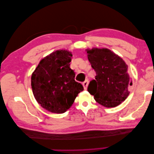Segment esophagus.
Here are the masks:
<instances>
[{
    "label": "esophagus",
    "instance_id": "esophagus-1",
    "mask_svg": "<svg viewBox=\"0 0 154 154\" xmlns=\"http://www.w3.org/2000/svg\"><path fill=\"white\" fill-rule=\"evenodd\" d=\"M82 84H83V87H84V89H87L88 84V80H86L85 82H83Z\"/></svg>",
    "mask_w": 154,
    "mask_h": 154
}]
</instances>
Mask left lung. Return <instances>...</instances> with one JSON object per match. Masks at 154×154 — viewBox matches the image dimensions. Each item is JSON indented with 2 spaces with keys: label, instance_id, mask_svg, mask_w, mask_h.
<instances>
[{
  "label": "left lung",
  "instance_id": "left-lung-1",
  "mask_svg": "<svg viewBox=\"0 0 154 154\" xmlns=\"http://www.w3.org/2000/svg\"><path fill=\"white\" fill-rule=\"evenodd\" d=\"M87 57L96 76L88 84L87 91L94 100L105 107H115L129 95L132 85L128 66L118 55L108 49H87Z\"/></svg>",
  "mask_w": 154,
  "mask_h": 154
}]
</instances>
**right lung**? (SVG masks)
Wrapping results in <instances>:
<instances>
[{
  "mask_svg": "<svg viewBox=\"0 0 154 154\" xmlns=\"http://www.w3.org/2000/svg\"><path fill=\"white\" fill-rule=\"evenodd\" d=\"M72 54L67 50L56 51L40 62L31 76V88L37 102L56 114L66 112L83 87L74 80L70 68Z\"/></svg>",
  "mask_w": 154,
  "mask_h": 154,
  "instance_id": "right-lung-1",
  "label": "right lung"
}]
</instances>
